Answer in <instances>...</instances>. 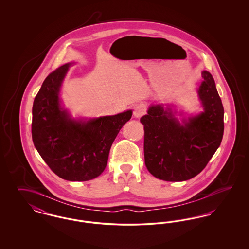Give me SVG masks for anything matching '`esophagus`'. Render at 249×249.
I'll return each instance as SVG.
<instances>
[{
    "label": "esophagus",
    "instance_id": "1",
    "mask_svg": "<svg viewBox=\"0 0 249 249\" xmlns=\"http://www.w3.org/2000/svg\"><path fill=\"white\" fill-rule=\"evenodd\" d=\"M146 112V107L143 104H139L133 109V116L134 118H140L142 115H144Z\"/></svg>",
    "mask_w": 249,
    "mask_h": 249
}]
</instances>
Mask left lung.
<instances>
[{
	"label": "left lung",
	"mask_w": 249,
	"mask_h": 249,
	"mask_svg": "<svg viewBox=\"0 0 249 249\" xmlns=\"http://www.w3.org/2000/svg\"><path fill=\"white\" fill-rule=\"evenodd\" d=\"M201 76V113L180 122L173 106L160 104L148 107L147 115L140 119L144 130V163L155 178L177 182L196 177L221 143L224 108L212 74L202 71Z\"/></svg>",
	"instance_id": "8db88e82"
}]
</instances>
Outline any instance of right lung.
I'll use <instances>...</instances> for the list:
<instances>
[{
    "label": "right lung",
    "mask_w": 249,
    "mask_h": 249,
    "mask_svg": "<svg viewBox=\"0 0 249 249\" xmlns=\"http://www.w3.org/2000/svg\"><path fill=\"white\" fill-rule=\"evenodd\" d=\"M72 64L60 66L45 79L34 101L32 136L38 153L58 177L88 181L106 169L111 145L132 111L72 119L59 98L61 85Z\"/></svg>",
    "instance_id": "obj_1"
}]
</instances>
